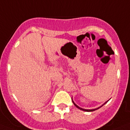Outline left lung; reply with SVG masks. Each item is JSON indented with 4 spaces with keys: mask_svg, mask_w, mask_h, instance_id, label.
Returning <instances> with one entry per match:
<instances>
[{
    "mask_svg": "<svg viewBox=\"0 0 130 130\" xmlns=\"http://www.w3.org/2000/svg\"><path fill=\"white\" fill-rule=\"evenodd\" d=\"M108 101H109V100H108V101H107V102H105L104 104H103V105H104L105 104H106V103L108 102ZM72 102L74 103V104L75 105V106H76V107H77V108H78V109H80V110H82V111H95V110H98V109H99L100 108H101L102 106H103V105H102V106H100V107H98V108H95V109H92V110H89V109H84V108H80V107H79V106H77V105L76 104H75V103H74V102L73 101V100H72Z\"/></svg>",
    "mask_w": 130,
    "mask_h": 130,
    "instance_id": "left-lung-1",
    "label": "left lung"
}]
</instances>
